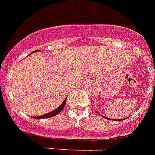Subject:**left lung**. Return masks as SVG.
<instances>
[{
  "mask_svg": "<svg viewBox=\"0 0 155 155\" xmlns=\"http://www.w3.org/2000/svg\"><path fill=\"white\" fill-rule=\"evenodd\" d=\"M96 113L99 114V112L96 111ZM102 116H103V115H102ZM103 117H104V118H106V119H108V120H110V118H109V117H104V116H103ZM125 119H126V118H122V119H113V120H114V121H123V120H125Z\"/></svg>",
  "mask_w": 155,
  "mask_h": 155,
  "instance_id": "1",
  "label": "left lung"
}]
</instances>
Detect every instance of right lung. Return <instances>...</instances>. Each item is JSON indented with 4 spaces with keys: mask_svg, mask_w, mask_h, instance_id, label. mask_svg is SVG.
<instances>
[{
    "mask_svg": "<svg viewBox=\"0 0 155 155\" xmlns=\"http://www.w3.org/2000/svg\"><path fill=\"white\" fill-rule=\"evenodd\" d=\"M39 51V50H36V51H34L31 52V54L34 53V52H36V51ZM66 102H67V97L66 99L64 100V101L61 104V105L59 106V107L56 108L55 110H54L53 111L51 112H48V114H45L43 115H41V116H38V117H34V119H41V118H48V117H54V116L57 115L58 114H59L61 112L62 110L63 109V107H65V104H66Z\"/></svg>",
    "mask_w": 155,
    "mask_h": 155,
    "instance_id": "1",
    "label": "right lung"
}]
</instances>
